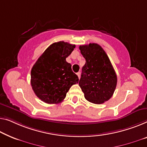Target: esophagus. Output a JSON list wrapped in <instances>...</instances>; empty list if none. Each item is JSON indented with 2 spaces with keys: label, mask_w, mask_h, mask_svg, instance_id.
<instances>
[{
  "label": "esophagus",
  "mask_w": 147,
  "mask_h": 147,
  "mask_svg": "<svg viewBox=\"0 0 147 147\" xmlns=\"http://www.w3.org/2000/svg\"><path fill=\"white\" fill-rule=\"evenodd\" d=\"M76 74H77L78 78H80V72H78V73H76Z\"/></svg>",
  "instance_id": "esophagus-1"
}]
</instances>
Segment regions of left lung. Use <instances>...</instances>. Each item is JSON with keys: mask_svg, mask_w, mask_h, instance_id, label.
Wrapping results in <instances>:
<instances>
[{"mask_svg": "<svg viewBox=\"0 0 147 147\" xmlns=\"http://www.w3.org/2000/svg\"><path fill=\"white\" fill-rule=\"evenodd\" d=\"M86 59L82 69L79 86L88 101L101 104L110 99L117 85V75L109 57L97 43L80 45Z\"/></svg>", "mask_w": 147, "mask_h": 147, "instance_id": "1", "label": "left lung"}]
</instances>
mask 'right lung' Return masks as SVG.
I'll use <instances>...</instances> for the list:
<instances>
[{"label": "right lung", "instance_id": "obj_1", "mask_svg": "<svg viewBox=\"0 0 147 147\" xmlns=\"http://www.w3.org/2000/svg\"><path fill=\"white\" fill-rule=\"evenodd\" d=\"M75 48L65 41L49 46L33 66L31 85L36 95L47 104H58L66 97L73 84L78 82L66 58Z\"/></svg>", "mask_w": 147, "mask_h": 147}]
</instances>
